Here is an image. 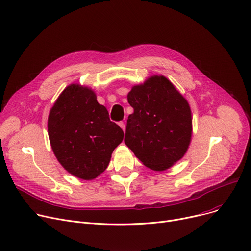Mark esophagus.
Returning <instances> with one entry per match:
<instances>
[{
    "label": "esophagus",
    "instance_id": "esophagus-1",
    "mask_svg": "<svg viewBox=\"0 0 251 251\" xmlns=\"http://www.w3.org/2000/svg\"><path fill=\"white\" fill-rule=\"evenodd\" d=\"M119 126L122 128L123 131H125V124H124V122H119Z\"/></svg>",
    "mask_w": 251,
    "mask_h": 251
}]
</instances>
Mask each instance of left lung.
<instances>
[{
  "instance_id": "obj_1",
  "label": "left lung",
  "mask_w": 251,
  "mask_h": 251,
  "mask_svg": "<svg viewBox=\"0 0 251 251\" xmlns=\"http://www.w3.org/2000/svg\"><path fill=\"white\" fill-rule=\"evenodd\" d=\"M133 108L125 143L144 166L164 171L182 159L192 134L188 101L165 76H151L127 96Z\"/></svg>"
}]
</instances>
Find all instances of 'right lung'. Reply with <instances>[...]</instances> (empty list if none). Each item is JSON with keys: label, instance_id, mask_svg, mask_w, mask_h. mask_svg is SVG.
<instances>
[{"label": "right lung", "instance_id": "right-lung-1", "mask_svg": "<svg viewBox=\"0 0 251 251\" xmlns=\"http://www.w3.org/2000/svg\"><path fill=\"white\" fill-rule=\"evenodd\" d=\"M49 138L59 163L82 180H92L109 166L124 137L94 90L79 84L66 87L50 109Z\"/></svg>", "mask_w": 251, "mask_h": 251}]
</instances>
